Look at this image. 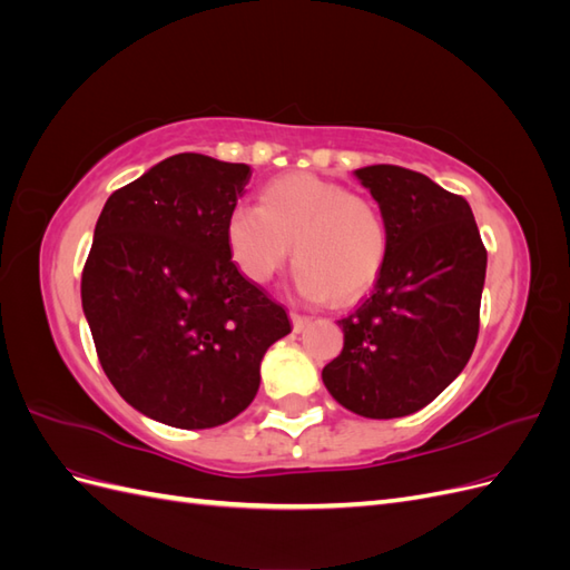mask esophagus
<instances>
[{
  "mask_svg": "<svg viewBox=\"0 0 570 570\" xmlns=\"http://www.w3.org/2000/svg\"><path fill=\"white\" fill-rule=\"evenodd\" d=\"M289 318H292V327H295L297 333H302L304 327L314 321L312 316H304V314H297V312H292V314H289Z\"/></svg>",
  "mask_w": 570,
  "mask_h": 570,
  "instance_id": "esophagus-1",
  "label": "esophagus"
}]
</instances>
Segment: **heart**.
I'll use <instances>...</instances> for the list:
<instances>
[{
    "mask_svg": "<svg viewBox=\"0 0 570 570\" xmlns=\"http://www.w3.org/2000/svg\"><path fill=\"white\" fill-rule=\"evenodd\" d=\"M292 245L297 289L306 299L352 304L383 278L392 228L373 197L312 174L268 180L258 206H235L226 218L228 254L254 285L275 278Z\"/></svg>",
    "mask_w": 570,
    "mask_h": 570,
    "instance_id": "b5f03b06",
    "label": "heart"
}]
</instances>
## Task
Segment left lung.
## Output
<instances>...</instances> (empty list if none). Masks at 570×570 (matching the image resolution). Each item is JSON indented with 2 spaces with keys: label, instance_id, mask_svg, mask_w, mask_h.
I'll use <instances>...</instances> for the list:
<instances>
[{
  "label": "left lung",
  "instance_id": "1",
  "mask_svg": "<svg viewBox=\"0 0 570 570\" xmlns=\"http://www.w3.org/2000/svg\"><path fill=\"white\" fill-rule=\"evenodd\" d=\"M392 228L371 297L340 318L344 347L323 368L335 400L358 416L400 419L428 406L469 364L480 331L488 249L469 202L416 170H354Z\"/></svg>",
  "mask_w": 570,
  "mask_h": 570
}]
</instances>
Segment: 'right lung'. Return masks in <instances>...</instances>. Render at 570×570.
I'll return each mask as SVG.
<instances>
[{"mask_svg":"<svg viewBox=\"0 0 570 570\" xmlns=\"http://www.w3.org/2000/svg\"><path fill=\"white\" fill-rule=\"evenodd\" d=\"M247 164L176 154L118 187L99 214L80 295L99 364L145 416L185 430L243 413L258 366L292 325L226 247Z\"/></svg>","mask_w":570,"mask_h":570,"instance_id":"1","label":"right lung"}]
</instances>
